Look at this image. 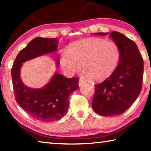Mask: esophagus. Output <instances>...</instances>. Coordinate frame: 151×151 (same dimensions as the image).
<instances>
[{
    "mask_svg": "<svg viewBox=\"0 0 151 151\" xmlns=\"http://www.w3.org/2000/svg\"><path fill=\"white\" fill-rule=\"evenodd\" d=\"M86 83V82L85 81H83V80H82V79H79V81H78V85H79V86H81V85H83V84H85Z\"/></svg>",
    "mask_w": 151,
    "mask_h": 151,
    "instance_id": "obj_1",
    "label": "esophagus"
}]
</instances>
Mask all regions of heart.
Returning a JSON list of instances; mask_svg holds the SVG:
<instances>
[{
  "label": "heart",
  "mask_w": 151,
  "mask_h": 151,
  "mask_svg": "<svg viewBox=\"0 0 151 151\" xmlns=\"http://www.w3.org/2000/svg\"><path fill=\"white\" fill-rule=\"evenodd\" d=\"M121 50L116 42L101 38L74 42L61 53V67L68 75L83 70L91 79L101 81L111 76L118 66Z\"/></svg>",
  "instance_id": "b5f03b06"
}]
</instances>
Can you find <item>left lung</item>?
<instances>
[{
  "mask_svg": "<svg viewBox=\"0 0 151 151\" xmlns=\"http://www.w3.org/2000/svg\"><path fill=\"white\" fill-rule=\"evenodd\" d=\"M110 37L119 47L121 58L113 73L94 85L92 103L94 111L104 116L119 115L131 106L141 91L144 70L143 58L133 40L116 31L112 32Z\"/></svg>",
  "mask_w": 151,
  "mask_h": 151,
  "instance_id": "left-lung-1",
  "label": "left lung"
}]
</instances>
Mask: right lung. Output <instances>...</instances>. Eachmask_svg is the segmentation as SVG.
I'll return each mask as SVG.
<instances>
[{"label":"right lung","mask_w":151,"mask_h":151,"mask_svg":"<svg viewBox=\"0 0 151 151\" xmlns=\"http://www.w3.org/2000/svg\"><path fill=\"white\" fill-rule=\"evenodd\" d=\"M58 42L57 38H35L20 51L11 69L15 100L27 113L38 121L52 122L60 120L67 112L70 94L78 88V78H67L58 73H55L49 83L42 88H30L21 81L20 70L22 64L39 56L55 52Z\"/></svg>","instance_id":"obj_1"}]
</instances>
